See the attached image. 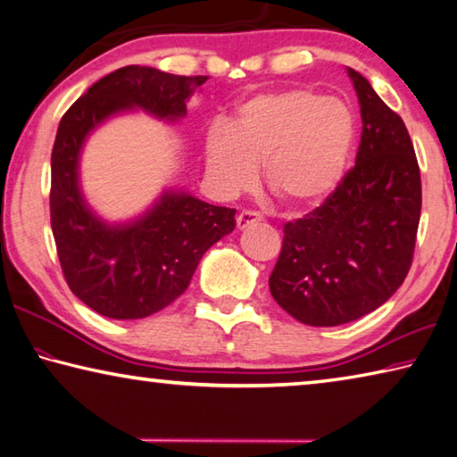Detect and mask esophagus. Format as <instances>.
Segmentation results:
<instances>
[{"label":"esophagus","mask_w":457,"mask_h":457,"mask_svg":"<svg viewBox=\"0 0 457 457\" xmlns=\"http://www.w3.org/2000/svg\"><path fill=\"white\" fill-rule=\"evenodd\" d=\"M237 228L239 229H245V228H250L252 223H257V221H262V213L260 212H253V210H244L242 213L237 215Z\"/></svg>","instance_id":"34e87169"}]
</instances>
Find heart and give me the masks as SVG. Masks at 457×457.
Wrapping results in <instances>:
<instances>
[{"label": "heart", "instance_id": "b5f03b06", "mask_svg": "<svg viewBox=\"0 0 457 457\" xmlns=\"http://www.w3.org/2000/svg\"><path fill=\"white\" fill-rule=\"evenodd\" d=\"M353 139L345 104L308 89L255 96L231 126L215 123L205 136V168L223 194L252 187L262 165L270 192L287 207L328 195L342 176Z\"/></svg>", "mask_w": 457, "mask_h": 457}]
</instances>
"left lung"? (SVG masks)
<instances>
[{"label": "left lung", "mask_w": 457, "mask_h": 457, "mask_svg": "<svg viewBox=\"0 0 457 457\" xmlns=\"http://www.w3.org/2000/svg\"><path fill=\"white\" fill-rule=\"evenodd\" d=\"M361 112L355 165L321 205L284 226L270 292L297 321L339 326L386 303L411 268L421 178L403 120L352 68Z\"/></svg>", "instance_id": "8db88e82"}]
</instances>
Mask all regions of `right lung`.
Wrapping results in <instances>:
<instances>
[{
  "label": "right lung",
  "instance_id": "obj_1",
  "mask_svg": "<svg viewBox=\"0 0 457 457\" xmlns=\"http://www.w3.org/2000/svg\"><path fill=\"white\" fill-rule=\"evenodd\" d=\"M205 79L126 65L63 113L52 152L49 218L65 281L99 315L139 320L168 308L187 289L202 255L236 228V210L178 192L165 194L142 220L112 228L87 210L78 189V155L89 129L134 105L179 118Z\"/></svg>",
  "mask_w": 457,
  "mask_h": 457
}]
</instances>
